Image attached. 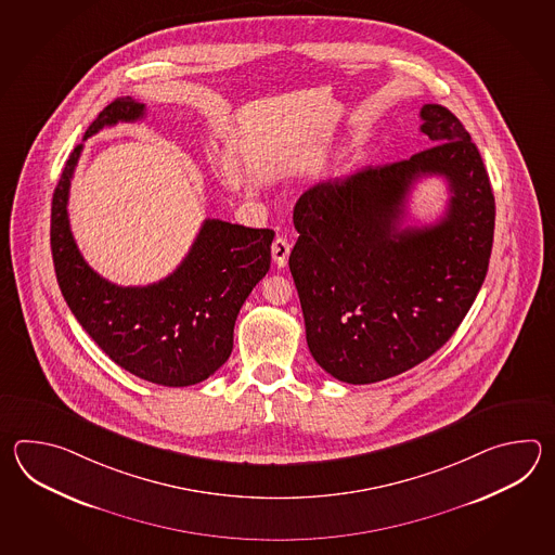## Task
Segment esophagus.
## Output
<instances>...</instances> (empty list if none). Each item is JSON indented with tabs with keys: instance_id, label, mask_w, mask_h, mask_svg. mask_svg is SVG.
<instances>
[{
	"instance_id": "1",
	"label": "esophagus",
	"mask_w": 555,
	"mask_h": 555,
	"mask_svg": "<svg viewBox=\"0 0 555 555\" xmlns=\"http://www.w3.org/2000/svg\"><path fill=\"white\" fill-rule=\"evenodd\" d=\"M289 251H292V244L287 242V237L278 236L273 240L272 244V258L278 268L287 266V258H289Z\"/></svg>"
}]
</instances>
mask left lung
Here are the masks:
<instances>
[{
  "instance_id": "left-lung-1",
  "label": "left lung",
  "mask_w": 555,
  "mask_h": 555,
  "mask_svg": "<svg viewBox=\"0 0 555 555\" xmlns=\"http://www.w3.org/2000/svg\"><path fill=\"white\" fill-rule=\"evenodd\" d=\"M433 146L307 190L294 208L289 270L309 351L331 377L369 385L401 375L449 341L488 272L495 204L482 156L447 106L421 108ZM423 176L450 182L437 225L401 228Z\"/></svg>"
}]
</instances>
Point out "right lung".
<instances>
[{"mask_svg": "<svg viewBox=\"0 0 555 555\" xmlns=\"http://www.w3.org/2000/svg\"><path fill=\"white\" fill-rule=\"evenodd\" d=\"M132 96L106 105L85 132L144 117ZM83 144L69 154L51 204V254L61 294L89 337L118 366L149 383L189 387L214 375L234 347L237 313L270 270L268 228L204 220L175 272L144 287H122L94 272L73 240L67 202Z\"/></svg>", "mask_w": 555, "mask_h": 555, "instance_id": "obj_1", "label": "right lung"}]
</instances>
